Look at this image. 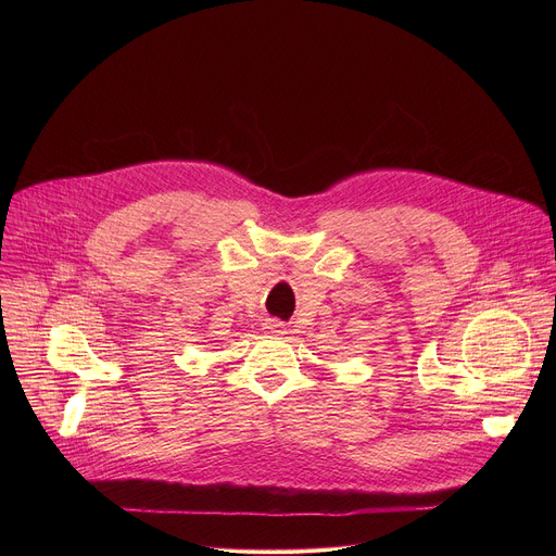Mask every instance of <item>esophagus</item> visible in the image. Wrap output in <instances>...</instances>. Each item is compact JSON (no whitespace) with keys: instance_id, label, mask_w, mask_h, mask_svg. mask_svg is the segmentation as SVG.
Here are the masks:
<instances>
[{"instance_id":"1","label":"esophagus","mask_w":556,"mask_h":556,"mask_svg":"<svg viewBox=\"0 0 556 556\" xmlns=\"http://www.w3.org/2000/svg\"><path fill=\"white\" fill-rule=\"evenodd\" d=\"M277 328H279V326H277V324H273V326H270V330H277Z\"/></svg>"}]
</instances>
